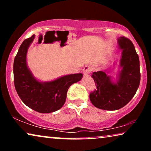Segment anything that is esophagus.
I'll use <instances>...</instances> for the list:
<instances>
[{"mask_svg":"<svg viewBox=\"0 0 151 151\" xmlns=\"http://www.w3.org/2000/svg\"><path fill=\"white\" fill-rule=\"evenodd\" d=\"M92 71V68L90 66H85L83 69V73L84 75H88V73H91V71Z\"/></svg>","mask_w":151,"mask_h":151,"instance_id":"1","label":"esophagus"}]
</instances>
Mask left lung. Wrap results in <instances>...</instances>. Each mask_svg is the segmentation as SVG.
Returning a JSON list of instances; mask_svg holds the SVG:
<instances>
[{
	"instance_id": "obj_1",
	"label": "left lung",
	"mask_w": 151,
	"mask_h": 151,
	"mask_svg": "<svg viewBox=\"0 0 151 151\" xmlns=\"http://www.w3.org/2000/svg\"><path fill=\"white\" fill-rule=\"evenodd\" d=\"M122 50L121 67L118 82L114 84L103 71L94 72L91 77L96 88L90 93L91 102L97 108L115 111L122 108L133 98L139 86V60L135 47L129 38L118 40Z\"/></svg>"
}]
</instances>
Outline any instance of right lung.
<instances>
[{"label": "right lung", "mask_w": 151, "mask_h": 151, "mask_svg": "<svg viewBox=\"0 0 151 151\" xmlns=\"http://www.w3.org/2000/svg\"><path fill=\"white\" fill-rule=\"evenodd\" d=\"M34 35L24 40L14 62V82L17 93L27 106L37 112L49 113L59 110L65 103L70 86L82 79V73L65 76L49 82H38L27 66L26 55Z\"/></svg>", "instance_id": "obj_1"}]
</instances>
